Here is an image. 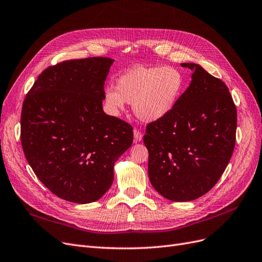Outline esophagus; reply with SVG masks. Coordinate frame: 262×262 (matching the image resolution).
Segmentation results:
<instances>
[{
    "label": "esophagus",
    "mask_w": 262,
    "mask_h": 262,
    "mask_svg": "<svg viewBox=\"0 0 262 262\" xmlns=\"http://www.w3.org/2000/svg\"><path fill=\"white\" fill-rule=\"evenodd\" d=\"M142 133L141 132H139L138 129H135L134 130V139H135V141H141L142 140Z\"/></svg>",
    "instance_id": "34e87169"
}]
</instances>
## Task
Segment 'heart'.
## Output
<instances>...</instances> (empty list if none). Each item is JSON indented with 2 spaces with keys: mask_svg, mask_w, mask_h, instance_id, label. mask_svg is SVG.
I'll return each mask as SVG.
<instances>
[{
  "mask_svg": "<svg viewBox=\"0 0 262 262\" xmlns=\"http://www.w3.org/2000/svg\"><path fill=\"white\" fill-rule=\"evenodd\" d=\"M183 85V74L175 67L139 66L116 80V91L113 89L105 91L104 102L116 116L124 111L125 102L133 103L134 112L140 120L153 122L173 109Z\"/></svg>",
  "mask_w": 262,
  "mask_h": 262,
  "instance_id": "b5f03b06",
  "label": "heart"
}]
</instances>
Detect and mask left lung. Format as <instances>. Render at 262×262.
<instances>
[{"label":"left lung","mask_w":262,"mask_h":262,"mask_svg":"<svg viewBox=\"0 0 262 262\" xmlns=\"http://www.w3.org/2000/svg\"><path fill=\"white\" fill-rule=\"evenodd\" d=\"M181 66L194 71L190 86L143 136L151 185L173 202L199 199L216 185L233 153L237 121L224 82L199 64Z\"/></svg>","instance_id":"8db88e82"}]
</instances>
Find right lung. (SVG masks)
<instances>
[{
    "label": "right lung",
    "instance_id": "obj_1",
    "mask_svg": "<svg viewBox=\"0 0 262 262\" xmlns=\"http://www.w3.org/2000/svg\"><path fill=\"white\" fill-rule=\"evenodd\" d=\"M113 59L90 57L48 67L23 103L20 139L36 177L55 195L87 204L113 181L114 163L133 143V127L102 110Z\"/></svg>",
    "mask_w": 262,
    "mask_h": 262
}]
</instances>
